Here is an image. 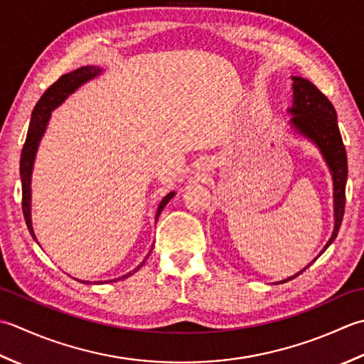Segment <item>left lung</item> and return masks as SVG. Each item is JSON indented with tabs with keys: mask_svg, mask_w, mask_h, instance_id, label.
<instances>
[{
	"mask_svg": "<svg viewBox=\"0 0 364 364\" xmlns=\"http://www.w3.org/2000/svg\"><path fill=\"white\" fill-rule=\"evenodd\" d=\"M291 78L294 94L292 107L287 108V114H291L289 129L294 132V135L308 139L309 143H313L317 147L322 159L327 163L333 182V217H335V226H333L330 240L321 251L322 255L333 243V240L336 239L341 223H343L346 207L347 154L339 133L336 111L335 107L331 105V102L309 80L301 77ZM313 262H309L303 270H306ZM303 270L283 281H278V284L287 283V281L296 278Z\"/></svg>",
	"mask_w": 364,
	"mask_h": 364,
	"instance_id": "obj_1",
	"label": "left lung"
}]
</instances>
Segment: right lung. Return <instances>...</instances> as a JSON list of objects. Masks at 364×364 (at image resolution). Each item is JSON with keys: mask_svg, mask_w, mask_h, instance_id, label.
<instances>
[{"mask_svg": "<svg viewBox=\"0 0 364 364\" xmlns=\"http://www.w3.org/2000/svg\"><path fill=\"white\" fill-rule=\"evenodd\" d=\"M103 69L99 68V65H83V68H78L73 72L65 73L61 78H59L56 83L51 85L43 95L41 97V100L36 103V107L33 109L31 114V122H29V129H28V135H26V141L23 146V151H21V159H20V179H21V207H23V215H25V221L26 226L31 232L33 239L37 242L36 235H34V229H33V221H31V179H33V168H34V161H36V154L37 149H39L41 139L43 138V133L47 130V125L50 122L51 113L61 105V103L69 97L70 94H73L77 91L78 87L83 86L87 81H91L94 78H97L99 75H102ZM176 195V191L168 193V195L161 199L159 204L157 213H155V221L159 220L161 210L165 209V205L171 201L173 196ZM39 243V242H37ZM152 251V248H151ZM151 251L147 253V256L143 259L138 267H135L132 272L125 273V275L114 278V279H108V281H94V284H103V283H113V281H119V279H125L129 278L133 273L138 272L141 267L144 265L146 259L149 257ZM81 281V279H77ZM81 283L89 284L91 281H81Z\"/></svg>", "mask_w": 364, "mask_h": 364, "instance_id": "1", "label": "right lung"}]
</instances>
